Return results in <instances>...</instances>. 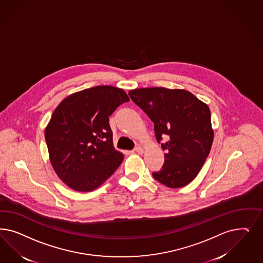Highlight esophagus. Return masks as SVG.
<instances>
[{"label": "esophagus", "mask_w": 263, "mask_h": 263, "mask_svg": "<svg viewBox=\"0 0 263 263\" xmlns=\"http://www.w3.org/2000/svg\"><path fill=\"white\" fill-rule=\"evenodd\" d=\"M135 151H136V153H138V154H143V153H144V150H143V148H142L141 146H137V147H136Z\"/></svg>", "instance_id": "obj_1"}]
</instances>
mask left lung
<instances>
[{
    "label": "left lung",
    "instance_id": "8db88e82",
    "mask_svg": "<svg viewBox=\"0 0 263 263\" xmlns=\"http://www.w3.org/2000/svg\"><path fill=\"white\" fill-rule=\"evenodd\" d=\"M128 96L154 123L164 163L153 177L176 189L190 184L203 166L214 130L208 105L182 89L162 87L130 90Z\"/></svg>",
    "mask_w": 263,
    "mask_h": 263
}]
</instances>
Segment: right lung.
<instances>
[{"label": "right lung", "mask_w": 263, "mask_h": 263, "mask_svg": "<svg viewBox=\"0 0 263 263\" xmlns=\"http://www.w3.org/2000/svg\"><path fill=\"white\" fill-rule=\"evenodd\" d=\"M129 101L113 86H96L69 95L51 116L45 140L53 170L77 192L99 187L117 170L124 155L113 146L109 116Z\"/></svg>", "instance_id": "add662e5"}]
</instances>
